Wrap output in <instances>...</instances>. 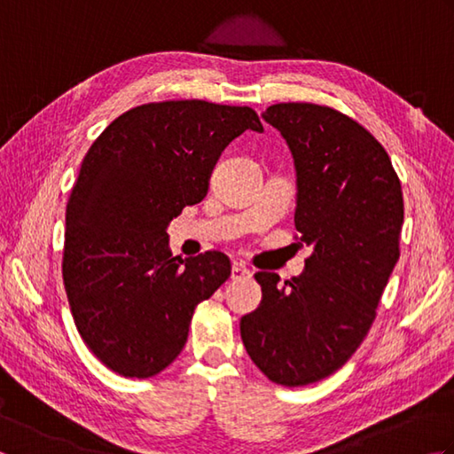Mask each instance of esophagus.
Segmentation results:
<instances>
[{"label": "esophagus", "instance_id": "1", "mask_svg": "<svg viewBox=\"0 0 454 454\" xmlns=\"http://www.w3.org/2000/svg\"><path fill=\"white\" fill-rule=\"evenodd\" d=\"M249 277H252V271H249L247 267L239 265V263L232 265V278H234V281H242V278H249Z\"/></svg>", "mask_w": 454, "mask_h": 454}]
</instances>
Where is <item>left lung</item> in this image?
<instances>
[{"instance_id": "left-lung-1", "label": "left lung", "mask_w": 454, "mask_h": 454, "mask_svg": "<svg viewBox=\"0 0 454 454\" xmlns=\"http://www.w3.org/2000/svg\"><path fill=\"white\" fill-rule=\"evenodd\" d=\"M263 119L291 148L294 226L312 255L283 288L277 273H255L262 304L239 333L269 380L306 387L341 369L371 330L400 257L402 185L382 144L340 111L277 103Z\"/></svg>"}]
</instances>
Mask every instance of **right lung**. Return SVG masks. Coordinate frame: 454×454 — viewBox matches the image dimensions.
I'll return each mask as SVG.
<instances>
[{
	"label": "right lung",
	"instance_id": "1",
	"mask_svg": "<svg viewBox=\"0 0 454 454\" xmlns=\"http://www.w3.org/2000/svg\"><path fill=\"white\" fill-rule=\"evenodd\" d=\"M263 124L249 107L148 103L91 144L66 207L62 277L82 340L111 371L161 372L185 347L199 302L232 273L220 252L173 257L168 226L207 197L220 153Z\"/></svg>",
	"mask_w": 454,
	"mask_h": 454
}]
</instances>
